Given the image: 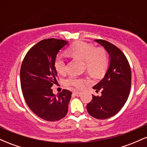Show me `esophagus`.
I'll use <instances>...</instances> for the list:
<instances>
[{"mask_svg":"<svg viewBox=\"0 0 147 147\" xmlns=\"http://www.w3.org/2000/svg\"><path fill=\"white\" fill-rule=\"evenodd\" d=\"M73 95L77 96V97H79L81 95H82V92H78V91H74L73 92Z\"/></svg>","mask_w":147,"mask_h":147,"instance_id":"obj_1","label":"esophagus"}]
</instances>
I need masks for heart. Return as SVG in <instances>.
Here are the masks:
<instances>
[{
  "mask_svg": "<svg viewBox=\"0 0 147 147\" xmlns=\"http://www.w3.org/2000/svg\"><path fill=\"white\" fill-rule=\"evenodd\" d=\"M67 52L71 56L84 61L87 71L94 76H100L105 72L109 65V57L104 49L96 48L92 44L84 41H77L70 46ZM55 68L57 72L64 74L66 64L62 55H58L55 60ZM86 79L71 76L65 81L68 86L82 88Z\"/></svg>",
  "mask_w": 147,
  "mask_h": 147,
  "instance_id": "b5f03b06",
  "label": "heart"
}]
</instances>
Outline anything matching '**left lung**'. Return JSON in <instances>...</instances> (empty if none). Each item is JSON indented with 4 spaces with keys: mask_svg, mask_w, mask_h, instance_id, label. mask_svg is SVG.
<instances>
[{
    "mask_svg": "<svg viewBox=\"0 0 147 147\" xmlns=\"http://www.w3.org/2000/svg\"><path fill=\"white\" fill-rule=\"evenodd\" d=\"M109 55V66L104 77L92 88L102 91V95H92L87 104V111L92 117L104 119L117 114L124 106L130 93L131 71L127 59L117 47L110 42L96 39Z\"/></svg>",
    "mask_w": 147,
    "mask_h": 147,
    "instance_id": "8db88e82",
    "label": "left lung"
}]
</instances>
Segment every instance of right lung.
Here are the masks:
<instances>
[{
  "mask_svg": "<svg viewBox=\"0 0 147 147\" xmlns=\"http://www.w3.org/2000/svg\"><path fill=\"white\" fill-rule=\"evenodd\" d=\"M68 43L57 38L42 40L30 48L21 67V86L25 102L34 113L49 122L59 120L68 113L72 92L64 89L55 95L51 88L57 82L55 58Z\"/></svg>",
  "mask_w": 147,
  "mask_h": 147,
  "instance_id": "right-lung-1",
  "label": "right lung"
}]
</instances>
